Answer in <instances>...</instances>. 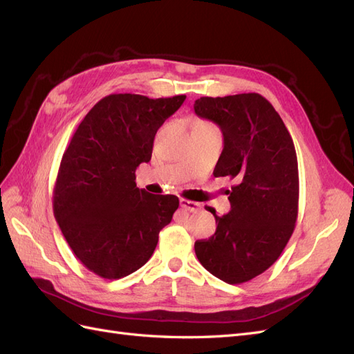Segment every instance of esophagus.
Returning a JSON list of instances; mask_svg holds the SVG:
<instances>
[{"label": "esophagus", "mask_w": 354, "mask_h": 354, "mask_svg": "<svg viewBox=\"0 0 354 354\" xmlns=\"http://www.w3.org/2000/svg\"><path fill=\"white\" fill-rule=\"evenodd\" d=\"M180 205H181V208H185L186 211H190V212H198L202 208L199 202L187 201V199H180Z\"/></svg>", "instance_id": "1"}]
</instances>
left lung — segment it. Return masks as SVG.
<instances>
[{"label":"left lung","mask_w":354,"mask_h":354,"mask_svg":"<svg viewBox=\"0 0 354 354\" xmlns=\"http://www.w3.org/2000/svg\"><path fill=\"white\" fill-rule=\"evenodd\" d=\"M199 118L220 127L224 147L214 176L236 180L230 211L216 217L217 230L196 241L201 264L227 283H243L279 259L298 214V164L291 134L269 100L257 93L201 97Z\"/></svg>","instance_id":"obj_1"}]
</instances>
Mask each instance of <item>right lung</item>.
<instances>
[{
    "label": "right lung",
    "mask_w": 354,
    "mask_h": 354,
    "mask_svg": "<svg viewBox=\"0 0 354 354\" xmlns=\"http://www.w3.org/2000/svg\"><path fill=\"white\" fill-rule=\"evenodd\" d=\"M185 100L106 95L85 115L63 153L55 217L78 260L104 279H121L146 264L178 208L174 195L138 189L136 169L151 160L158 128Z\"/></svg>",
    "instance_id": "add662e5"
}]
</instances>
